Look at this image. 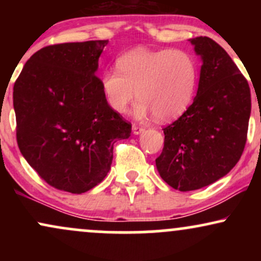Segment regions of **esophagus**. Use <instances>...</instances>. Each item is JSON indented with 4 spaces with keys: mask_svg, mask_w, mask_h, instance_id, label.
<instances>
[{
    "mask_svg": "<svg viewBox=\"0 0 261 261\" xmlns=\"http://www.w3.org/2000/svg\"><path fill=\"white\" fill-rule=\"evenodd\" d=\"M143 131H145V128H143L142 126H139V125H134L133 126V133L135 135H139L141 133H143Z\"/></svg>",
    "mask_w": 261,
    "mask_h": 261,
    "instance_id": "1",
    "label": "esophagus"
}]
</instances>
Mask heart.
<instances>
[{"mask_svg":"<svg viewBox=\"0 0 261 261\" xmlns=\"http://www.w3.org/2000/svg\"><path fill=\"white\" fill-rule=\"evenodd\" d=\"M116 68L100 76L107 103L116 113L126 112L137 95L136 118L153 114L169 121L188 109L195 94L197 64L185 50L135 49L116 60Z\"/></svg>","mask_w":261,"mask_h":261,"instance_id":"b5f03b06","label":"heart"}]
</instances>
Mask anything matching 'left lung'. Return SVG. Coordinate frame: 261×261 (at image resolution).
<instances>
[{
  "mask_svg": "<svg viewBox=\"0 0 261 261\" xmlns=\"http://www.w3.org/2000/svg\"><path fill=\"white\" fill-rule=\"evenodd\" d=\"M190 43L202 59L197 94L163 128L164 147L155 160L162 179L180 191L207 187L238 163L251 110L248 81L226 50L207 37Z\"/></svg>",
  "mask_w": 261,
  "mask_h": 261,
  "instance_id": "8db88e82",
  "label": "left lung"
}]
</instances>
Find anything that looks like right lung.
<instances>
[{"label":"right lung","instance_id":"obj_1","mask_svg":"<svg viewBox=\"0 0 261 261\" xmlns=\"http://www.w3.org/2000/svg\"><path fill=\"white\" fill-rule=\"evenodd\" d=\"M108 40L45 46L27 61L13 87L17 143L43 180L82 194L106 178L116 140L131 124L107 103L98 60Z\"/></svg>","mask_w":261,"mask_h":261}]
</instances>
